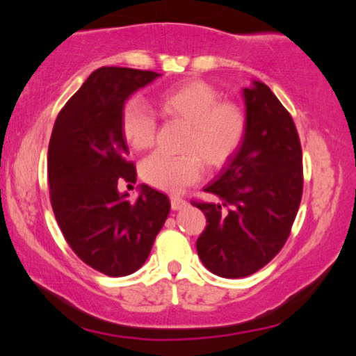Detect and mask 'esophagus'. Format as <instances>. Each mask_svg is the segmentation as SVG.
Listing matches in <instances>:
<instances>
[{
	"label": "esophagus",
	"instance_id": "obj_1",
	"mask_svg": "<svg viewBox=\"0 0 356 356\" xmlns=\"http://www.w3.org/2000/svg\"><path fill=\"white\" fill-rule=\"evenodd\" d=\"M187 205V202L184 200L182 197L179 195H170V207H172V210H181Z\"/></svg>",
	"mask_w": 356,
	"mask_h": 356
}]
</instances>
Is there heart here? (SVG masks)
I'll return each mask as SVG.
<instances>
[{"instance_id": "heart-1", "label": "heart", "mask_w": 356, "mask_h": 356, "mask_svg": "<svg viewBox=\"0 0 356 356\" xmlns=\"http://www.w3.org/2000/svg\"><path fill=\"white\" fill-rule=\"evenodd\" d=\"M156 107L169 120L187 125L181 156L154 153L140 165L141 179L161 191L177 192L200 177L202 163L216 170L229 163L243 145L248 118L238 104L221 101V94L202 79L172 84L156 97ZM120 130L131 148L145 151L153 146L158 123L140 101L123 104Z\"/></svg>"}]
</instances>
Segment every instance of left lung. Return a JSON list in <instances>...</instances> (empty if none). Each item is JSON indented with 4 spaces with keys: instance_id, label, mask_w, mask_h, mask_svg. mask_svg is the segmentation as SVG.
Here are the masks:
<instances>
[{
    "instance_id": "obj_1",
    "label": "left lung",
    "mask_w": 356,
    "mask_h": 356,
    "mask_svg": "<svg viewBox=\"0 0 356 356\" xmlns=\"http://www.w3.org/2000/svg\"><path fill=\"white\" fill-rule=\"evenodd\" d=\"M243 94L244 141L205 188L220 202H192L207 216L198 257L222 278L249 277L280 252L302 195L301 143L290 112L260 81Z\"/></svg>"
}]
</instances>
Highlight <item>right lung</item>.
Returning <instances> with one entry per match:
<instances>
[{
  "mask_svg": "<svg viewBox=\"0 0 356 356\" xmlns=\"http://www.w3.org/2000/svg\"><path fill=\"white\" fill-rule=\"evenodd\" d=\"M154 71L104 66L89 74L56 117L49 145L50 202L74 254L97 272L125 277L146 262L169 215L168 195L140 186L136 202L118 192L135 182L120 111Z\"/></svg>",
  "mask_w": 356,
  "mask_h": 356,
  "instance_id": "right-lung-1",
  "label": "right lung"
}]
</instances>
